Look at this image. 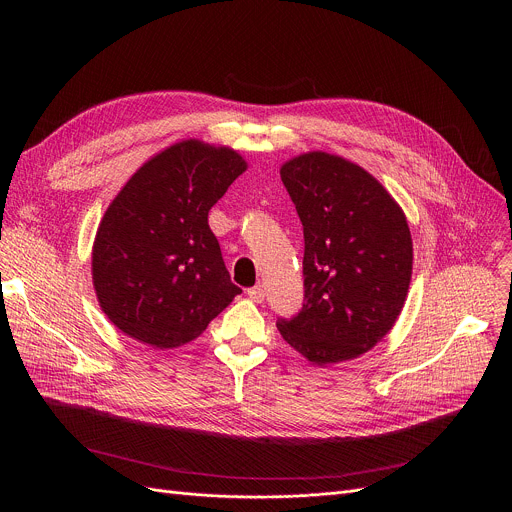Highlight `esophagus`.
Wrapping results in <instances>:
<instances>
[{"instance_id":"1","label":"esophagus","mask_w":512,"mask_h":512,"mask_svg":"<svg viewBox=\"0 0 512 512\" xmlns=\"http://www.w3.org/2000/svg\"><path fill=\"white\" fill-rule=\"evenodd\" d=\"M247 296H249L255 304H261V302L265 300V287L259 283V285H255V287L247 289Z\"/></svg>"}]
</instances>
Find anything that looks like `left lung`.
<instances>
[{
    "label": "left lung",
    "instance_id": "1",
    "mask_svg": "<svg viewBox=\"0 0 512 512\" xmlns=\"http://www.w3.org/2000/svg\"><path fill=\"white\" fill-rule=\"evenodd\" d=\"M281 182L304 227V308L277 320L283 340L318 367L358 358L395 326L411 283L413 241L389 190L328 152L287 160Z\"/></svg>",
    "mask_w": 512,
    "mask_h": 512
}]
</instances>
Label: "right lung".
<instances>
[{"instance_id": "right-lung-1", "label": "right lung", "mask_w": 512, "mask_h": 512, "mask_svg": "<svg viewBox=\"0 0 512 512\" xmlns=\"http://www.w3.org/2000/svg\"><path fill=\"white\" fill-rule=\"evenodd\" d=\"M245 170V158L227 145L180 139L139 166L111 200L91 273L101 310L125 336L178 348L241 294L208 210Z\"/></svg>"}]
</instances>
